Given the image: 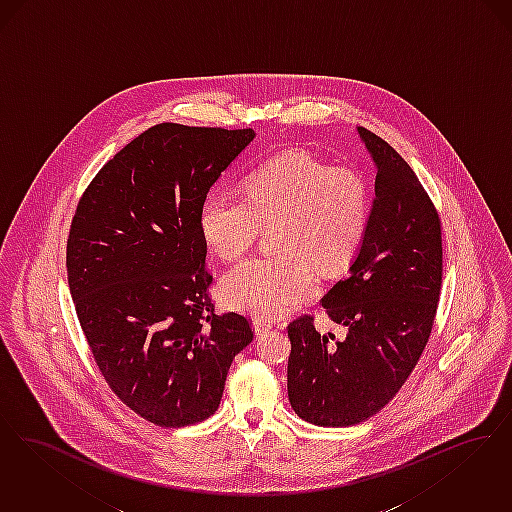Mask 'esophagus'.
<instances>
[{"label":"esophagus","instance_id":"1","mask_svg":"<svg viewBox=\"0 0 512 512\" xmlns=\"http://www.w3.org/2000/svg\"><path fill=\"white\" fill-rule=\"evenodd\" d=\"M252 327H254V333L256 334H264L266 333L267 329H271L269 321H264V319H254Z\"/></svg>","mask_w":512,"mask_h":512}]
</instances>
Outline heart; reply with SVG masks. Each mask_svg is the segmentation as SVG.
Wrapping results in <instances>:
<instances>
[{"label": "heart", "mask_w": 512, "mask_h": 512, "mask_svg": "<svg viewBox=\"0 0 512 512\" xmlns=\"http://www.w3.org/2000/svg\"><path fill=\"white\" fill-rule=\"evenodd\" d=\"M369 216L371 193L361 174L287 153L248 178L246 199L214 193L202 206L200 227L208 246L227 262L245 256L264 227H277V256L248 260L222 281L231 308L271 319L312 298L313 269L333 275L348 267Z\"/></svg>", "instance_id": "heart-1"}]
</instances>
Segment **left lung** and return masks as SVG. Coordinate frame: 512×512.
Masks as SVG:
<instances>
[{
	"mask_svg": "<svg viewBox=\"0 0 512 512\" xmlns=\"http://www.w3.org/2000/svg\"><path fill=\"white\" fill-rule=\"evenodd\" d=\"M377 166L365 239L321 304L346 338L313 317L289 325L287 388L294 413L317 426L363 423L400 392L430 338L442 289V223L411 166L357 128Z\"/></svg>",
	"mask_w": 512,
	"mask_h": 512,
	"instance_id": "left-lung-1",
	"label": "left lung"
}]
</instances>
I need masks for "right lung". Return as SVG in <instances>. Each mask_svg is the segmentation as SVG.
I'll return each instance as SVG.
<instances>
[{"instance_id":"add662e5","label":"right lung","mask_w":512,"mask_h":512,"mask_svg":"<svg viewBox=\"0 0 512 512\" xmlns=\"http://www.w3.org/2000/svg\"><path fill=\"white\" fill-rule=\"evenodd\" d=\"M254 130L156 124L116 153L78 202L68 287L112 392L166 428L216 413L250 321L214 312L200 214Z\"/></svg>"}]
</instances>
